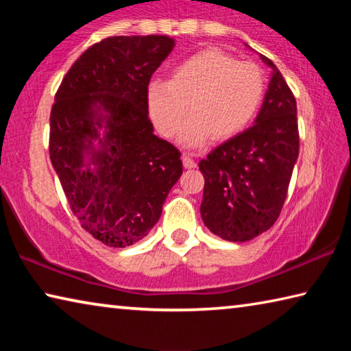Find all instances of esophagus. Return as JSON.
I'll return each instance as SVG.
<instances>
[{
  "mask_svg": "<svg viewBox=\"0 0 351 351\" xmlns=\"http://www.w3.org/2000/svg\"><path fill=\"white\" fill-rule=\"evenodd\" d=\"M182 164H184V167H186V169H195V167H197V162H195L190 156H187V154H184V156H182Z\"/></svg>",
  "mask_w": 351,
  "mask_h": 351,
  "instance_id": "obj_1",
  "label": "esophagus"
}]
</instances>
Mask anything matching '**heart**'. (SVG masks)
Masks as SVG:
<instances>
[{"mask_svg": "<svg viewBox=\"0 0 351 351\" xmlns=\"http://www.w3.org/2000/svg\"><path fill=\"white\" fill-rule=\"evenodd\" d=\"M265 79L258 66L237 62L219 49H204L178 63L170 80L148 85V112L159 132L173 136L189 110L180 134L186 147L223 141L243 132L258 111Z\"/></svg>", "mask_w": 351, "mask_h": 351, "instance_id": "1", "label": "heart"}]
</instances>
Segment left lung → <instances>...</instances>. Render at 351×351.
<instances>
[{"label":"left lung","mask_w":351,"mask_h":351,"mask_svg":"<svg viewBox=\"0 0 351 351\" xmlns=\"http://www.w3.org/2000/svg\"><path fill=\"white\" fill-rule=\"evenodd\" d=\"M260 58L272 73L254 125L199 161L201 218L212 234L237 243L276 223L299 156L295 99L276 64Z\"/></svg>","instance_id":"obj_1"}]
</instances>
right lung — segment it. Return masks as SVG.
Here are the masks:
<instances>
[{"mask_svg": "<svg viewBox=\"0 0 351 351\" xmlns=\"http://www.w3.org/2000/svg\"><path fill=\"white\" fill-rule=\"evenodd\" d=\"M173 47L167 35L105 38L77 58L56 94L52 167L82 228L106 246L144 239L182 175L181 153L153 133L147 102Z\"/></svg>", "mask_w": 351, "mask_h": 351, "instance_id": "add662e5", "label": "right lung"}]
</instances>
